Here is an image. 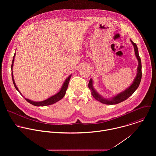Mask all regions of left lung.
<instances>
[{"instance_id": "1", "label": "left lung", "mask_w": 156, "mask_h": 156, "mask_svg": "<svg viewBox=\"0 0 156 156\" xmlns=\"http://www.w3.org/2000/svg\"><path fill=\"white\" fill-rule=\"evenodd\" d=\"M130 41L132 44V45L133 46V48H134L135 50V54L136 56V58L138 62V68H137V73L136 77L135 78L134 80H133V83L130 84L129 87L126 88V90L124 91L119 93V94L115 95L114 97L110 98H106L101 96L94 88L93 86V80L92 78L90 79V81H89L88 84V87L90 88V90H91V93L93 98L96 99L98 101H99L100 102L104 104H107V105H113V104H117L120 102H122L126 99H127L129 97H130L134 92L137 90V88L138 87L141 80V76H142V72H141V58L139 56V53H138V49L137 48L136 44L133 42L131 39Z\"/></svg>"}]
</instances>
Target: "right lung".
Instances as JSON below:
<instances>
[{
	"label": "right lung",
	"instance_id": "obj_1",
	"mask_svg": "<svg viewBox=\"0 0 156 156\" xmlns=\"http://www.w3.org/2000/svg\"><path fill=\"white\" fill-rule=\"evenodd\" d=\"M15 53L14 54V56L13 57V60H12V66H11V69H12V80H13V84H14V86L16 88V90L20 93V94L23 96L29 103H30L31 104L33 105H35V106H38V107H42V106H46V105H52V104H54L55 103H56L57 102L59 101L60 100H61L63 97L65 95V93H66V90H67V87H68V86H69V81H70V78L72 76V75H69L67 78H66L65 79V80L64 81V82L62 84V87H60V90L58 91V93H57L56 94H55L54 95L49 97V98L46 99V100H44V101H31V100H30L26 98H25L23 95H22V94L21 93V92L19 91L18 88L17 87L16 84H15V80H14V78H13V63H14V60H15Z\"/></svg>",
	"mask_w": 156,
	"mask_h": 156
}]
</instances>
